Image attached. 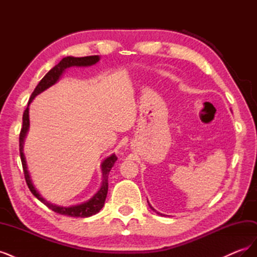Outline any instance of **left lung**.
<instances>
[{
  "label": "left lung",
  "instance_id": "1",
  "mask_svg": "<svg viewBox=\"0 0 257 257\" xmlns=\"http://www.w3.org/2000/svg\"><path fill=\"white\" fill-rule=\"evenodd\" d=\"M148 204H149V201H148ZM149 207H150V208L153 210V211L157 212V210H155V209H154V208H153V207H152L150 204H149ZM157 213H158V214H160V215H165V214H162V213H160V212H157Z\"/></svg>",
  "mask_w": 257,
  "mask_h": 257
}]
</instances>
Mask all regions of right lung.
I'll return each mask as SVG.
<instances>
[{"label": "right lung", "instance_id": "obj_1", "mask_svg": "<svg viewBox=\"0 0 257 257\" xmlns=\"http://www.w3.org/2000/svg\"><path fill=\"white\" fill-rule=\"evenodd\" d=\"M100 57L99 56H90V57H82V58H76V57H65L62 59L59 63L52 67L50 71L44 76V78L38 82L36 85V88L34 89L32 95H31L27 109L23 112L22 116V127L20 131V135H19V150H20V157H21V163H22V167H23V173H25V178L27 184L29 186L30 191L32 192L33 195L38 199L41 200L44 205L47 206L49 209H51L52 211L57 212L59 214H63V215H68V216H76V217H88L91 215H94L97 212H99V210L104 207L106 196H107V192H108V175H109V172L111 170L112 166L114 165V163L116 161V157L114 154L109 155V157L106 158L102 164H100V169H102V185H100L99 190L93 195L90 199L87 201H83L81 204H77V205H72L68 207L64 206H59L56 204H51L48 200H46L42 195L41 193L37 191V189L34 186L32 182V178H31L30 172L28 170V164H27V160H26V155L23 153V145H25V139L27 137V134L30 128V119H29V106L30 104L33 102V99L38 95L43 93L45 90L49 89L52 87L53 84H56L61 76L63 75V73L66 71L67 68L77 66V67H88L96 64L99 61Z\"/></svg>", "mask_w": 257, "mask_h": 257}]
</instances>
